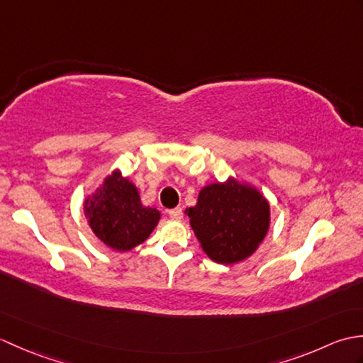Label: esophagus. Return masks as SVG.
Here are the masks:
<instances>
[{
  "label": "esophagus",
  "mask_w": 363,
  "mask_h": 363,
  "mask_svg": "<svg viewBox=\"0 0 363 363\" xmlns=\"http://www.w3.org/2000/svg\"><path fill=\"white\" fill-rule=\"evenodd\" d=\"M168 215L172 217L173 220H181L182 218V209L181 207H174V209L168 211Z\"/></svg>",
  "instance_id": "obj_1"
}]
</instances>
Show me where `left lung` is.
Instances as JSON below:
<instances>
[{
    "label": "left lung",
    "instance_id": "obj_1",
    "mask_svg": "<svg viewBox=\"0 0 363 363\" xmlns=\"http://www.w3.org/2000/svg\"><path fill=\"white\" fill-rule=\"evenodd\" d=\"M203 251L213 262L233 265L259 248L269 228V204L257 189L235 179L201 189L186 209Z\"/></svg>",
    "mask_w": 363,
    "mask_h": 363
}]
</instances>
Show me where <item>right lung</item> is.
<instances>
[{"label":"right lung","instance_id":"right-lung-1","mask_svg":"<svg viewBox=\"0 0 363 363\" xmlns=\"http://www.w3.org/2000/svg\"><path fill=\"white\" fill-rule=\"evenodd\" d=\"M84 212L99 240L120 252L143 243L160 220V212L142 204L137 187L118 169L86 199Z\"/></svg>","mask_w":363,"mask_h":363}]
</instances>
